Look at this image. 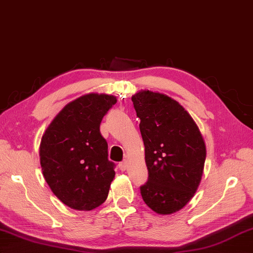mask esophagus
Returning a JSON list of instances; mask_svg holds the SVG:
<instances>
[{
  "mask_svg": "<svg viewBox=\"0 0 253 253\" xmlns=\"http://www.w3.org/2000/svg\"><path fill=\"white\" fill-rule=\"evenodd\" d=\"M118 167H119V169H121L122 171H125L126 169L128 168V163H127V160H125V162H122V163H119Z\"/></svg>",
  "mask_w": 253,
  "mask_h": 253,
  "instance_id": "1",
  "label": "esophagus"
}]
</instances>
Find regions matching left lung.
<instances>
[{"label":"left lung","instance_id":"obj_1","mask_svg":"<svg viewBox=\"0 0 253 253\" xmlns=\"http://www.w3.org/2000/svg\"><path fill=\"white\" fill-rule=\"evenodd\" d=\"M131 100L140 119L149 174L141 197L156 213H174L200 185L207 155L203 135L189 113L167 95L141 89Z\"/></svg>","mask_w":253,"mask_h":253}]
</instances>
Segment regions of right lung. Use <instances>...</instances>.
<instances>
[{
    "label": "right lung",
    "mask_w": 253,
    "mask_h": 253,
    "mask_svg": "<svg viewBox=\"0 0 253 253\" xmlns=\"http://www.w3.org/2000/svg\"><path fill=\"white\" fill-rule=\"evenodd\" d=\"M117 99L89 93L63 107L40 145L43 176L50 190L72 209L89 211L107 199L115 178L108 145L99 126Z\"/></svg>",
    "instance_id": "obj_1"
}]
</instances>
